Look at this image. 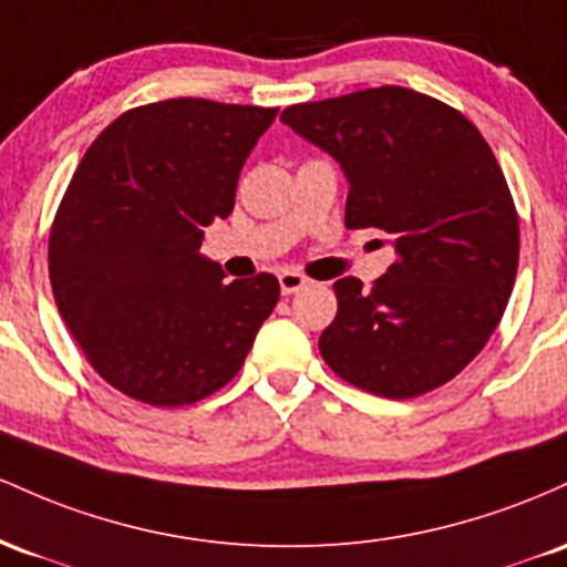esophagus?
Listing matches in <instances>:
<instances>
[{
    "label": "esophagus",
    "instance_id": "34e87169",
    "mask_svg": "<svg viewBox=\"0 0 567 567\" xmlns=\"http://www.w3.org/2000/svg\"><path fill=\"white\" fill-rule=\"evenodd\" d=\"M278 284H281V291H284V295H297V291H300L302 286L308 284V278H305L302 272L284 270V272H278Z\"/></svg>",
    "mask_w": 567,
    "mask_h": 567
}]
</instances>
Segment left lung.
Wrapping results in <instances>:
<instances>
[{"mask_svg": "<svg viewBox=\"0 0 567 567\" xmlns=\"http://www.w3.org/2000/svg\"><path fill=\"white\" fill-rule=\"evenodd\" d=\"M281 123L342 168L346 227L385 230L396 251L372 291L353 276L334 284L323 361L385 399L453 380L498 327L519 259L512 193L482 133L396 85L295 104Z\"/></svg>", "mask_w": 567, "mask_h": 567, "instance_id": "8db88e82", "label": "left lung"}]
</instances>
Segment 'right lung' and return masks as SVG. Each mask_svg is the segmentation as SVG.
<instances>
[{"instance_id":"right-lung-1","label":"right lung","mask_w":567,"mask_h":567,"mask_svg":"<svg viewBox=\"0 0 567 567\" xmlns=\"http://www.w3.org/2000/svg\"><path fill=\"white\" fill-rule=\"evenodd\" d=\"M278 110L171 99L120 114L82 157L50 233V284L95 372L125 396L182 406L244 367L276 308L270 272L225 284L200 254Z\"/></svg>"}]
</instances>
